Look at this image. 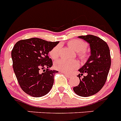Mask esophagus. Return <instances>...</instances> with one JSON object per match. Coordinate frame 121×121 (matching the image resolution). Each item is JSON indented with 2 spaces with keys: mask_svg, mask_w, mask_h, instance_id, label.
Listing matches in <instances>:
<instances>
[{
  "mask_svg": "<svg viewBox=\"0 0 121 121\" xmlns=\"http://www.w3.org/2000/svg\"><path fill=\"white\" fill-rule=\"evenodd\" d=\"M62 73H64V74L65 75H66V77H68V78H71V77H72V75H69V74H68V73H65V72H62Z\"/></svg>",
  "mask_w": 121,
  "mask_h": 121,
  "instance_id": "esophagus-1",
  "label": "esophagus"
}]
</instances>
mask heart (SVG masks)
<instances>
[{
    "label": "heart",
    "instance_id": "obj_1",
    "mask_svg": "<svg viewBox=\"0 0 121 121\" xmlns=\"http://www.w3.org/2000/svg\"><path fill=\"white\" fill-rule=\"evenodd\" d=\"M67 45L70 49L77 53V55L81 59H84L87 56V53L85 49L87 48V44L85 41L80 39H73L69 41ZM60 46L59 45L54 47L50 52V55L53 59H57L59 56ZM55 68L57 69L64 72L71 73L78 66V63L75 60H67L65 59L59 60L55 63Z\"/></svg>",
    "mask_w": 121,
    "mask_h": 121
}]
</instances>
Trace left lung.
I'll return each instance as SVG.
<instances>
[{"mask_svg":"<svg viewBox=\"0 0 121 121\" xmlns=\"http://www.w3.org/2000/svg\"><path fill=\"white\" fill-rule=\"evenodd\" d=\"M78 38L89 43L91 55L78 70L80 84L73 90L78 96L88 97L98 93L105 84L111 65L110 50L106 43L97 36L81 35ZM84 73L86 75L81 78Z\"/></svg>","mask_w":121,"mask_h":121,"instance_id":"1","label":"left lung"}]
</instances>
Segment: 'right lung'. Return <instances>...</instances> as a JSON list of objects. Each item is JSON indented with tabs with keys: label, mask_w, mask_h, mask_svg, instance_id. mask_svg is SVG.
Returning <instances> with one entry per match:
<instances>
[{
	"label": "right lung",
	"mask_w": 121,
	"mask_h": 121,
	"mask_svg": "<svg viewBox=\"0 0 121 121\" xmlns=\"http://www.w3.org/2000/svg\"><path fill=\"white\" fill-rule=\"evenodd\" d=\"M59 43L31 38L19 40L13 46V71L21 88L30 96L42 97L51 90L54 75L58 71L49 69L53 63L48 54ZM41 70L44 72L41 73Z\"/></svg>",
	"instance_id": "obj_1"
}]
</instances>
